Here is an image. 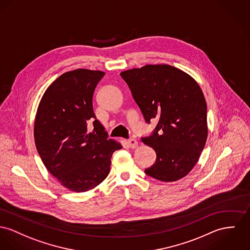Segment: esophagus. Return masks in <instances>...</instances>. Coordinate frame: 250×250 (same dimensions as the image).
Instances as JSON below:
<instances>
[{
	"label": "esophagus",
	"instance_id": "34e87169",
	"mask_svg": "<svg viewBox=\"0 0 250 250\" xmlns=\"http://www.w3.org/2000/svg\"><path fill=\"white\" fill-rule=\"evenodd\" d=\"M127 144H128L129 147H131V148H135V147L138 146V142H137V140H135L133 138L127 140Z\"/></svg>",
	"mask_w": 250,
	"mask_h": 250
}]
</instances>
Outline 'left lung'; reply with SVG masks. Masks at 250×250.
Segmentation results:
<instances>
[{
	"instance_id": "8db88e82",
	"label": "left lung",
	"mask_w": 250,
	"mask_h": 250,
	"mask_svg": "<svg viewBox=\"0 0 250 250\" xmlns=\"http://www.w3.org/2000/svg\"><path fill=\"white\" fill-rule=\"evenodd\" d=\"M146 124L158 122L142 137L156 152L145 172L174 182L194 167L208 138L207 103L199 84L186 72L167 64H147L121 72Z\"/></svg>"
}]
</instances>
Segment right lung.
Returning <instances> with one entry per match:
<instances>
[{"instance_id": "add662e5", "label": "right lung", "mask_w": 250, "mask_h": 250, "mask_svg": "<svg viewBox=\"0 0 250 250\" xmlns=\"http://www.w3.org/2000/svg\"><path fill=\"white\" fill-rule=\"evenodd\" d=\"M104 72L76 69L63 73L45 90L39 104L34 139L39 155L65 188L84 192L110 170L112 154L122 146L108 139L97 120L92 99ZM94 121L93 132L87 123Z\"/></svg>"}]
</instances>
